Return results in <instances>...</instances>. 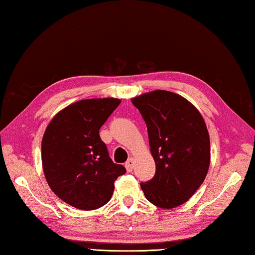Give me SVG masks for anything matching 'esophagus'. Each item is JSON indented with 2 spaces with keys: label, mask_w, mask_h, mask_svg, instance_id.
I'll return each instance as SVG.
<instances>
[{
  "label": "esophagus",
  "mask_w": 255,
  "mask_h": 255,
  "mask_svg": "<svg viewBox=\"0 0 255 255\" xmlns=\"http://www.w3.org/2000/svg\"><path fill=\"white\" fill-rule=\"evenodd\" d=\"M133 166H134V160H133L132 158H130L127 163H125V167H127L128 172H132Z\"/></svg>",
  "instance_id": "1"
}]
</instances>
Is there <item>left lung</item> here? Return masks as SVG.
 <instances>
[{
  "label": "left lung",
  "instance_id": "left-lung-1",
  "mask_svg": "<svg viewBox=\"0 0 255 255\" xmlns=\"http://www.w3.org/2000/svg\"><path fill=\"white\" fill-rule=\"evenodd\" d=\"M147 125L156 173L141 182L146 198L160 209H174L193 196L210 167V135L205 121L186 98L165 90L131 99Z\"/></svg>",
  "mask_w": 255,
  "mask_h": 255
}]
</instances>
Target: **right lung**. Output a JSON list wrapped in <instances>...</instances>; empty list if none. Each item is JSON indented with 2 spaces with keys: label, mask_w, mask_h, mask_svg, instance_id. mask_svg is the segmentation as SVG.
Returning <instances> with one entry per match:
<instances>
[{
  "label": "right lung",
  "mask_w": 255,
  "mask_h": 255,
  "mask_svg": "<svg viewBox=\"0 0 255 255\" xmlns=\"http://www.w3.org/2000/svg\"><path fill=\"white\" fill-rule=\"evenodd\" d=\"M121 104L116 98L76 101L51 120L42 139V167L51 190L83 211L109 202L125 167L109 157L99 130Z\"/></svg>",
  "instance_id": "right-lung-1"
}]
</instances>
